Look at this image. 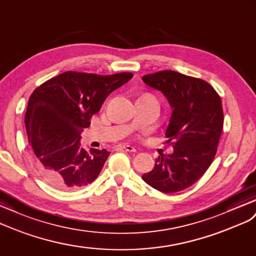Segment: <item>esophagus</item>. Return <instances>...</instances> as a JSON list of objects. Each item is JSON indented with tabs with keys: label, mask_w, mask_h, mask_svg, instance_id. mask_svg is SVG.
<instances>
[{
	"label": "esophagus",
	"mask_w": 256,
	"mask_h": 256,
	"mask_svg": "<svg viewBox=\"0 0 256 256\" xmlns=\"http://www.w3.org/2000/svg\"><path fill=\"white\" fill-rule=\"evenodd\" d=\"M119 147L121 149L126 150V152H136V149L133 146L128 145V144H121V145H119Z\"/></svg>",
	"instance_id": "esophagus-1"
}]
</instances>
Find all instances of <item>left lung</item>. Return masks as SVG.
Listing matches in <instances>:
<instances>
[{
  "label": "left lung",
  "instance_id": "8db88e82",
  "mask_svg": "<svg viewBox=\"0 0 256 256\" xmlns=\"http://www.w3.org/2000/svg\"><path fill=\"white\" fill-rule=\"evenodd\" d=\"M160 90L173 109L166 136L171 154H160L150 171L142 176L149 186L164 194L190 187L214 160L224 124L220 95L208 82L172 70L142 76Z\"/></svg>",
  "mask_w": 256,
  "mask_h": 256
}]
</instances>
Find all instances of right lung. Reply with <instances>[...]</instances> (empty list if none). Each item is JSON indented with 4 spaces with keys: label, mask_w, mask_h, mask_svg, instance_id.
<instances>
[{
    "label": "right lung",
    "mask_w": 256,
    "mask_h": 256,
    "mask_svg": "<svg viewBox=\"0 0 256 256\" xmlns=\"http://www.w3.org/2000/svg\"><path fill=\"white\" fill-rule=\"evenodd\" d=\"M133 78L130 72L98 76L67 71L50 78L31 94L24 124L41 178L57 189L71 190L90 184L110 152H85L81 133L100 110L107 96Z\"/></svg>",
    "instance_id": "right-lung-1"
}]
</instances>
